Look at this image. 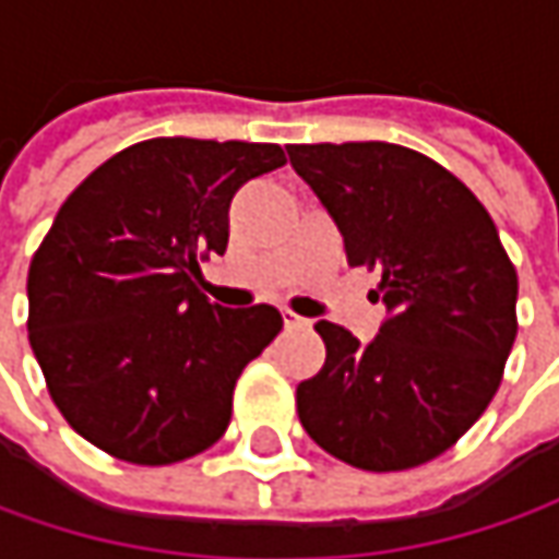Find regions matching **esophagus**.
<instances>
[{
	"instance_id": "obj_1",
	"label": "esophagus",
	"mask_w": 559,
	"mask_h": 559,
	"mask_svg": "<svg viewBox=\"0 0 559 559\" xmlns=\"http://www.w3.org/2000/svg\"><path fill=\"white\" fill-rule=\"evenodd\" d=\"M283 326H286V330H301V326H308V320L298 317V313L283 311Z\"/></svg>"
}]
</instances>
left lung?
Instances as JSON below:
<instances>
[{
  "label": "left lung",
  "instance_id": "1",
  "mask_svg": "<svg viewBox=\"0 0 559 559\" xmlns=\"http://www.w3.org/2000/svg\"><path fill=\"white\" fill-rule=\"evenodd\" d=\"M345 239L379 267L370 342L320 320V373L295 392L305 432L370 473L439 457L483 417L516 338V270L483 202L441 164L392 142L289 145Z\"/></svg>",
  "mask_w": 559,
  "mask_h": 559
}]
</instances>
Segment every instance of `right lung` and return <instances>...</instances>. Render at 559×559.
<instances>
[{
    "label": "right lung",
    "mask_w": 559,
    "mask_h": 559,
    "mask_svg": "<svg viewBox=\"0 0 559 559\" xmlns=\"http://www.w3.org/2000/svg\"><path fill=\"white\" fill-rule=\"evenodd\" d=\"M283 164L273 142L145 140L58 207L27 273V333L74 432L142 466L224 436L236 379L283 317L211 305L199 258L224 254L233 195Z\"/></svg>",
    "instance_id": "1"
}]
</instances>
